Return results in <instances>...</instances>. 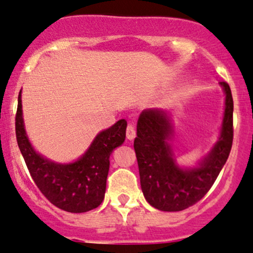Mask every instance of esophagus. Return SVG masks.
Returning <instances> with one entry per match:
<instances>
[{
  "label": "esophagus",
  "instance_id": "1",
  "mask_svg": "<svg viewBox=\"0 0 253 253\" xmlns=\"http://www.w3.org/2000/svg\"><path fill=\"white\" fill-rule=\"evenodd\" d=\"M126 136H127V139H128V140H132V139H134V136H135V127L133 126L132 124L127 125Z\"/></svg>",
  "mask_w": 253,
  "mask_h": 253
}]
</instances>
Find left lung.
Here are the masks:
<instances>
[{
  "mask_svg": "<svg viewBox=\"0 0 253 253\" xmlns=\"http://www.w3.org/2000/svg\"><path fill=\"white\" fill-rule=\"evenodd\" d=\"M226 94L221 135L211 152L195 169H181L175 163L167 139L169 118L158 109H147L136 125L134 150L145 199L163 211H179L199 202L210 191L227 161L233 143V98L228 83L220 82Z\"/></svg>",
  "mask_w": 253,
  "mask_h": 253,
  "instance_id": "8db88e82",
  "label": "left lung"
}]
</instances>
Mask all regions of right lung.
<instances>
[{"label":"right lung","mask_w":253,"mask_h":253,"mask_svg":"<svg viewBox=\"0 0 253 253\" xmlns=\"http://www.w3.org/2000/svg\"><path fill=\"white\" fill-rule=\"evenodd\" d=\"M126 127V120H119L97 134L82 158L71 164H57L38 155L32 147L22 120L21 91L17 98L16 141L31 177L52 205L70 213H84L102 203L109 156L125 141Z\"/></svg>","instance_id":"right-lung-1"}]
</instances>
